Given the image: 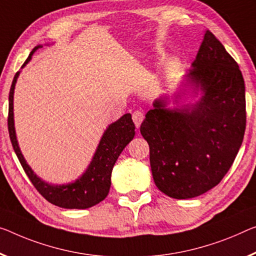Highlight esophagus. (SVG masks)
<instances>
[{"mask_svg": "<svg viewBox=\"0 0 256 256\" xmlns=\"http://www.w3.org/2000/svg\"><path fill=\"white\" fill-rule=\"evenodd\" d=\"M132 120L134 124H135L136 128H140V126L142 124V121L144 120V114L142 111H135L132 113Z\"/></svg>", "mask_w": 256, "mask_h": 256, "instance_id": "obj_1", "label": "esophagus"}]
</instances>
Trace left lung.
<instances>
[{"instance_id":"1","label":"left lung","mask_w":256,"mask_h":256,"mask_svg":"<svg viewBox=\"0 0 256 256\" xmlns=\"http://www.w3.org/2000/svg\"><path fill=\"white\" fill-rule=\"evenodd\" d=\"M245 128L242 74L206 30L172 100L156 98L140 124L156 188L170 198L190 199L218 186L232 166Z\"/></svg>"}]
</instances>
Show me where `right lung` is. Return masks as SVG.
Instances as JSON below:
<instances>
[{"label":"right lung","instance_id":"obj_1","mask_svg":"<svg viewBox=\"0 0 256 256\" xmlns=\"http://www.w3.org/2000/svg\"><path fill=\"white\" fill-rule=\"evenodd\" d=\"M40 48H42V44L35 46L26 62H24L22 68L28 64L32 60L33 54ZM20 73L22 70H19L16 74L10 88L8 128H9V135L14 150L20 161L26 175L28 176L36 190L49 202L58 207L68 208V210H86V208L92 207L103 202L111 188L112 169L121 152L135 136V124L132 122V114L126 113L120 119L108 126L100 137V143L97 145L96 151L94 153L92 159L87 169L76 180L64 184L46 182L40 176L35 174L33 169L27 164L25 156H22L20 148H19L17 134H16L14 95L16 84H17Z\"/></svg>","mask_w":256,"mask_h":256}]
</instances>
